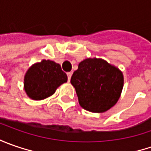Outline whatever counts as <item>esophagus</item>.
Masks as SVG:
<instances>
[{
    "label": "esophagus",
    "instance_id": "esophagus-1",
    "mask_svg": "<svg viewBox=\"0 0 151 151\" xmlns=\"http://www.w3.org/2000/svg\"><path fill=\"white\" fill-rule=\"evenodd\" d=\"M67 76H68V80L70 81V78L72 76V72H68L67 73Z\"/></svg>",
    "mask_w": 151,
    "mask_h": 151
}]
</instances>
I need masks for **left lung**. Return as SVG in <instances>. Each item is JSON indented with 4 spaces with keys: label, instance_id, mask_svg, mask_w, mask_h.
Returning a JSON list of instances; mask_svg holds the SVG:
<instances>
[{
    "label": "left lung",
    "instance_id": "left-lung-1",
    "mask_svg": "<svg viewBox=\"0 0 151 151\" xmlns=\"http://www.w3.org/2000/svg\"><path fill=\"white\" fill-rule=\"evenodd\" d=\"M124 81L119 68L100 58H87L80 62L70 80L81 107L98 113L109 110L118 102Z\"/></svg>",
    "mask_w": 151,
    "mask_h": 151
}]
</instances>
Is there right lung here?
Returning <instances> with one entry per match:
<instances>
[{
	"label": "right lung",
	"mask_w": 151,
	"mask_h": 151,
	"mask_svg": "<svg viewBox=\"0 0 151 151\" xmlns=\"http://www.w3.org/2000/svg\"><path fill=\"white\" fill-rule=\"evenodd\" d=\"M67 75L60 64L43 60L33 64L24 76L23 88L27 96L35 101L44 100L55 94L62 84L67 82Z\"/></svg>",
	"instance_id": "add662e5"
}]
</instances>
